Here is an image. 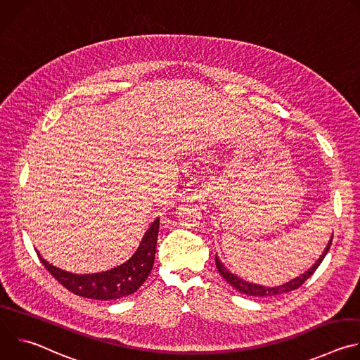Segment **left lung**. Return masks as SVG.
I'll use <instances>...</instances> for the list:
<instances>
[{"label":"left lung","mask_w":360,"mask_h":360,"mask_svg":"<svg viewBox=\"0 0 360 360\" xmlns=\"http://www.w3.org/2000/svg\"><path fill=\"white\" fill-rule=\"evenodd\" d=\"M332 239H333V235H332L330 240L328 242V246L325 248L323 253L321 255V258L312 265L311 269H307V271H306L304 274H302L300 276H296L295 279H292V281H289V282H286V283H283V285L274 286V288H268V286H262V285L250 283V282H246V281L238 278L236 275H233L231 271H228V269L225 268V265L219 261L218 256H215V264H217V269H218V272L222 275V278H224L229 285H232L236 290H239L240 293L249 295V296H261V297L266 296V297H271V296H276V295H282V293L295 290V289H297L299 286H302V283H303L307 278H311V276L315 274V271L318 269V266L322 264L323 258L326 256V253H328V250H329V248H330V245H332Z\"/></svg>","instance_id":"1"}]
</instances>
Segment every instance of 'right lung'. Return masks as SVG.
<instances>
[{
	"label": "right lung",
	"mask_w": 360,
	"mask_h": 360,
	"mask_svg": "<svg viewBox=\"0 0 360 360\" xmlns=\"http://www.w3.org/2000/svg\"><path fill=\"white\" fill-rule=\"evenodd\" d=\"M158 231L160 218L152 222L149 229L145 232L139 248L131 258L121 266L107 272L77 275L48 264L39 252H37V255L46 271L72 293L96 300L120 299L136 292L150 274L153 259H155Z\"/></svg>",
	"instance_id": "1"
}]
</instances>
